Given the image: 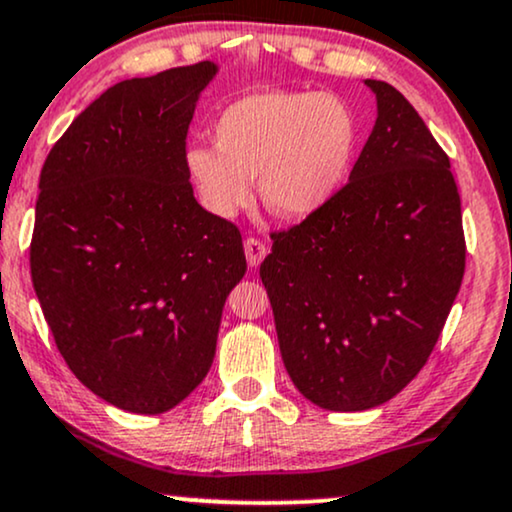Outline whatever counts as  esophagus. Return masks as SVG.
<instances>
[{"instance_id":"1","label":"esophagus","mask_w":512,"mask_h":512,"mask_svg":"<svg viewBox=\"0 0 512 512\" xmlns=\"http://www.w3.org/2000/svg\"><path fill=\"white\" fill-rule=\"evenodd\" d=\"M243 248H245V257H248L250 267H257V264L264 260V255H267V248H264L260 238H252V236L245 238Z\"/></svg>"}]
</instances>
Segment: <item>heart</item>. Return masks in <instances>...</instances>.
<instances>
[{
	"label": "heart",
	"instance_id": "heart-1",
	"mask_svg": "<svg viewBox=\"0 0 512 512\" xmlns=\"http://www.w3.org/2000/svg\"><path fill=\"white\" fill-rule=\"evenodd\" d=\"M215 141L186 151V172L212 215L234 217L248 208L252 179L260 177L262 200L274 215L304 219L347 181L359 127L333 94L255 92L219 113Z\"/></svg>",
	"mask_w": 512,
	"mask_h": 512
}]
</instances>
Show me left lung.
<instances>
[{"mask_svg":"<svg viewBox=\"0 0 512 512\" xmlns=\"http://www.w3.org/2000/svg\"><path fill=\"white\" fill-rule=\"evenodd\" d=\"M366 84L378 120L349 181L274 231L260 267L290 380L328 411L373 409L416 378L465 271L449 155L404 94Z\"/></svg>","mask_w":512,"mask_h":512,"instance_id":"8db88e82","label":"left lung"}]
</instances>
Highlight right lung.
<instances>
[{
    "mask_svg": "<svg viewBox=\"0 0 512 512\" xmlns=\"http://www.w3.org/2000/svg\"><path fill=\"white\" fill-rule=\"evenodd\" d=\"M210 61L106 89L40 174L30 274L58 352L84 387L165 413L208 375L226 295L245 269L236 224L200 208L186 134Z\"/></svg>",
    "mask_w": 512,
    "mask_h": 512,
    "instance_id": "1",
    "label": "right lung"
}]
</instances>
